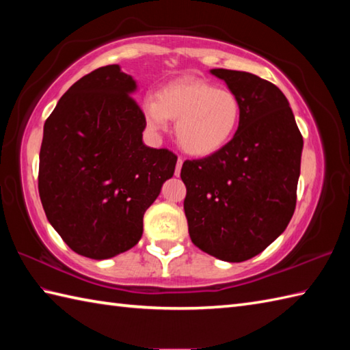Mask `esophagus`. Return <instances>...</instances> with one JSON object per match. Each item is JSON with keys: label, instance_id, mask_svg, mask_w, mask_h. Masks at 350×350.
Listing matches in <instances>:
<instances>
[{"label": "esophagus", "instance_id": "1", "mask_svg": "<svg viewBox=\"0 0 350 350\" xmlns=\"http://www.w3.org/2000/svg\"><path fill=\"white\" fill-rule=\"evenodd\" d=\"M182 163H183V159L179 158L177 159V163H176V176L180 174V170H182Z\"/></svg>", "mask_w": 350, "mask_h": 350}]
</instances>
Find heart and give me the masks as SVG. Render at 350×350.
Wrapping results in <instances>:
<instances>
[{"mask_svg": "<svg viewBox=\"0 0 350 350\" xmlns=\"http://www.w3.org/2000/svg\"><path fill=\"white\" fill-rule=\"evenodd\" d=\"M147 126L163 131L177 120L176 138L192 156H211L222 150L236 135L242 118L237 96L198 78H182L167 84L143 103Z\"/></svg>", "mask_w": 350, "mask_h": 350, "instance_id": "b5f03b06", "label": "heart"}]
</instances>
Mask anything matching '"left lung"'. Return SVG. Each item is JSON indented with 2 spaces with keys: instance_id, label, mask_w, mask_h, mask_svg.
I'll use <instances>...</instances> for the list:
<instances>
[{
  "instance_id": "1",
  "label": "left lung",
  "mask_w": 350,
  "mask_h": 350,
  "mask_svg": "<svg viewBox=\"0 0 350 350\" xmlns=\"http://www.w3.org/2000/svg\"><path fill=\"white\" fill-rule=\"evenodd\" d=\"M211 73L239 98L242 118L222 150L183 162V209L192 243L237 263L269 247L292 219L304 141L277 85L248 72Z\"/></svg>"
}]
</instances>
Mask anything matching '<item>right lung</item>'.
I'll list each match as a JSON object with an SVG mask.
<instances>
[{
	"label": "right lung",
	"mask_w": 350,
	"mask_h": 350,
	"mask_svg": "<svg viewBox=\"0 0 350 350\" xmlns=\"http://www.w3.org/2000/svg\"><path fill=\"white\" fill-rule=\"evenodd\" d=\"M137 83L118 64L77 81L46 118L39 194L51 226L78 254L103 260L135 247L143 217L177 156L143 143Z\"/></svg>",
	"instance_id": "right-lung-1"
}]
</instances>
